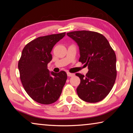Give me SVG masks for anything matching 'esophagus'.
<instances>
[{
  "mask_svg": "<svg viewBox=\"0 0 133 133\" xmlns=\"http://www.w3.org/2000/svg\"><path fill=\"white\" fill-rule=\"evenodd\" d=\"M67 76H69V77H73L75 76L74 73H71L70 72H67Z\"/></svg>",
  "mask_w": 133,
  "mask_h": 133,
  "instance_id": "1",
  "label": "esophagus"
}]
</instances>
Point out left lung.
<instances>
[{
    "label": "left lung",
    "instance_id": "8db88e82",
    "mask_svg": "<svg viewBox=\"0 0 133 133\" xmlns=\"http://www.w3.org/2000/svg\"><path fill=\"white\" fill-rule=\"evenodd\" d=\"M67 35L79 46V61L85 63L89 70L85 76L76 73L81 79L76 89L77 95L85 102H99L108 95L115 83V52L106 38L98 32L77 31Z\"/></svg>",
    "mask_w": 133,
    "mask_h": 133
}]
</instances>
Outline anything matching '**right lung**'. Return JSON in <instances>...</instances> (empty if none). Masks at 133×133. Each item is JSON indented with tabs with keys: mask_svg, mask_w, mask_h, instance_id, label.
<instances>
[{
	"mask_svg": "<svg viewBox=\"0 0 133 133\" xmlns=\"http://www.w3.org/2000/svg\"><path fill=\"white\" fill-rule=\"evenodd\" d=\"M66 33L39 37L27 44L18 62L20 79L28 95L36 102L48 105L58 100L67 80L64 71H50L51 52Z\"/></svg>",
	"mask_w": 133,
	"mask_h": 133,
	"instance_id": "1",
	"label": "right lung"
}]
</instances>
